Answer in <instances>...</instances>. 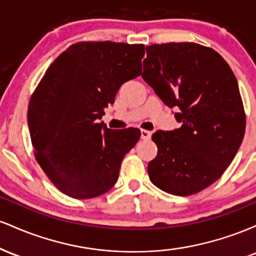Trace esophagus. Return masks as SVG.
<instances>
[{"instance_id":"1","label":"esophagus","mask_w":256,"mask_h":256,"mask_svg":"<svg viewBox=\"0 0 256 256\" xmlns=\"http://www.w3.org/2000/svg\"><path fill=\"white\" fill-rule=\"evenodd\" d=\"M152 137V132L148 130H140V138L142 140H149Z\"/></svg>"}]
</instances>
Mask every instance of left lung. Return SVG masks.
Here are the masks:
<instances>
[{
  "mask_svg": "<svg viewBox=\"0 0 256 256\" xmlns=\"http://www.w3.org/2000/svg\"><path fill=\"white\" fill-rule=\"evenodd\" d=\"M142 78L170 108H178L177 130L152 138L158 155L148 164L152 183L190 196L222 177L238 150L246 113L236 77L219 52L192 42L146 48Z\"/></svg>",
  "mask_w": 256,
  "mask_h": 256,
  "instance_id": "8db88e82",
  "label": "left lung"
}]
</instances>
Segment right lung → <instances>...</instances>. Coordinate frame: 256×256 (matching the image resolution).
<instances>
[{
  "instance_id": "1",
  "label": "right lung",
  "mask_w": 256,
  "mask_h": 256,
  "mask_svg": "<svg viewBox=\"0 0 256 256\" xmlns=\"http://www.w3.org/2000/svg\"><path fill=\"white\" fill-rule=\"evenodd\" d=\"M143 44L78 42L48 67L28 110L34 158L61 192L92 198L116 183L140 128L112 130L98 120L125 82L142 72Z\"/></svg>"
}]
</instances>
